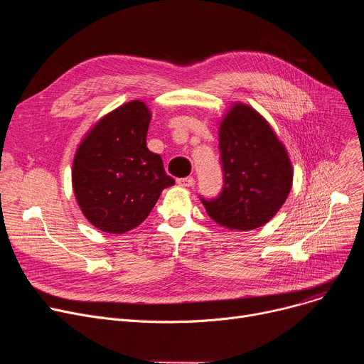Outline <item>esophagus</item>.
Segmentation results:
<instances>
[{"label": "esophagus", "instance_id": "1", "mask_svg": "<svg viewBox=\"0 0 364 364\" xmlns=\"http://www.w3.org/2000/svg\"><path fill=\"white\" fill-rule=\"evenodd\" d=\"M177 183L183 187H193L195 186V178L193 177H184V178H178Z\"/></svg>", "mask_w": 364, "mask_h": 364}]
</instances>
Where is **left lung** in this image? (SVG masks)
<instances>
[{
    "label": "left lung",
    "instance_id": "obj_1",
    "mask_svg": "<svg viewBox=\"0 0 364 364\" xmlns=\"http://www.w3.org/2000/svg\"><path fill=\"white\" fill-rule=\"evenodd\" d=\"M223 188L200 198L208 215L230 230L269 223L288 198L292 165L272 127L252 107L235 105L220 125Z\"/></svg>",
    "mask_w": 364,
    "mask_h": 364
}]
</instances>
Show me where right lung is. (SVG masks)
<instances>
[{
    "instance_id": "right-lung-1",
    "label": "right lung",
    "mask_w": 364,
    "mask_h": 364,
    "mask_svg": "<svg viewBox=\"0 0 364 364\" xmlns=\"http://www.w3.org/2000/svg\"><path fill=\"white\" fill-rule=\"evenodd\" d=\"M150 112L140 100L114 109L95 125L73 159V192L99 230L122 235L140 225L165 187L174 186L159 155L147 149Z\"/></svg>"
}]
</instances>
